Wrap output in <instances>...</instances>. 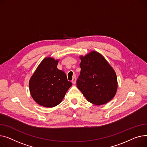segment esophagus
<instances>
[{
    "label": "esophagus",
    "instance_id": "1",
    "mask_svg": "<svg viewBox=\"0 0 147 147\" xmlns=\"http://www.w3.org/2000/svg\"><path fill=\"white\" fill-rule=\"evenodd\" d=\"M76 78H75V76H74V78H73V79H72V82L73 83V84H75L76 83Z\"/></svg>",
    "mask_w": 147,
    "mask_h": 147
}]
</instances>
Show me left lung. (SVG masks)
<instances>
[{
	"label": "left lung",
	"instance_id": "1",
	"mask_svg": "<svg viewBox=\"0 0 147 147\" xmlns=\"http://www.w3.org/2000/svg\"><path fill=\"white\" fill-rule=\"evenodd\" d=\"M81 71L76 81L77 87L89 102L96 105L106 104L117 91L116 74L100 53L92 51L80 56Z\"/></svg>",
	"mask_w": 147,
	"mask_h": 147
}]
</instances>
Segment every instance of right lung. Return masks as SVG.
I'll return each instance as SVG.
<instances>
[{
	"instance_id": "add662e5",
	"label": "right lung",
	"mask_w": 147,
	"mask_h": 147,
	"mask_svg": "<svg viewBox=\"0 0 147 147\" xmlns=\"http://www.w3.org/2000/svg\"><path fill=\"white\" fill-rule=\"evenodd\" d=\"M58 62L59 60L46 57L30 80V94L41 106L53 107L60 104L72 86L65 73L57 69Z\"/></svg>"
}]
</instances>
